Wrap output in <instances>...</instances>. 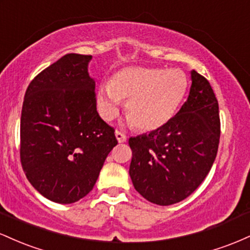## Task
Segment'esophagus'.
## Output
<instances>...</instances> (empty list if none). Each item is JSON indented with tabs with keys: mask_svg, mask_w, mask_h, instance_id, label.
<instances>
[{
	"mask_svg": "<svg viewBox=\"0 0 250 250\" xmlns=\"http://www.w3.org/2000/svg\"><path fill=\"white\" fill-rule=\"evenodd\" d=\"M115 135H116L117 141H119L120 143H123V142L127 141V135H125V133H122V131L116 130V131H115Z\"/></svg>",
	"mask_w": 250,
	"mask_h": 250,
	"instance_id": "obj_1",
	"label": "esophagus"
}]
</instances>
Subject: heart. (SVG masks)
Masks as SVG:
<instances>
[{"instance_id": "heart-1", "label": "heart", "mask_w": 250, "mask_h": 250, "mask_svg": "<svg viewBox=\"0 0 250 250\" xmlns=\"http://www.w3.org/2000/svg\"><path fill=\"white\" fill-rule=\"evenodd\" d=\"M187 89V76L179 69L129 67L100 87L97 108L109 121L119 114L122 100H125L129 121L140 130L150 131L173 119Z\"/></svg>"}]
</instances>
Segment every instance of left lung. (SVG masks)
<instances>
[{
	"instance_id": "left-lung-1",
	"label": "left lung",
	"mask_w": 250,
	"mask_h": 250,
	"mask_svg": "<svg viewBox=\"0 0 250 250\" xmlns=\"http://www.w3.org/2000/svg\"><path fill=\"white\" fill-rule=\"evenodd\" d=\"M187 101L161 128L129 139V175L135 189L155 205L188 197L206 179L216 157L221 122L210 83L191 71Z\"/></svg>"
}]
</instances>
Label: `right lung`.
Wrapping results in <instances>:
<instances>
[{
  "label": "right lung",
  "instance_id": "1",
  "mask_svg": "<svg viewBox=\"0 0 250 250\" xmlns=\"http://www.w3.org/2000/svg\"><path fill=\"white\" fill-rule=\"evenodd\" d=\"M91 55L67 54L34 77L21 114L20 159L34 188L53 202L73 203L95 186L117 145L100 117Z\"/></svg>",
  "mask_w": 250,
  "mask_h": 250
}]
</instances>
